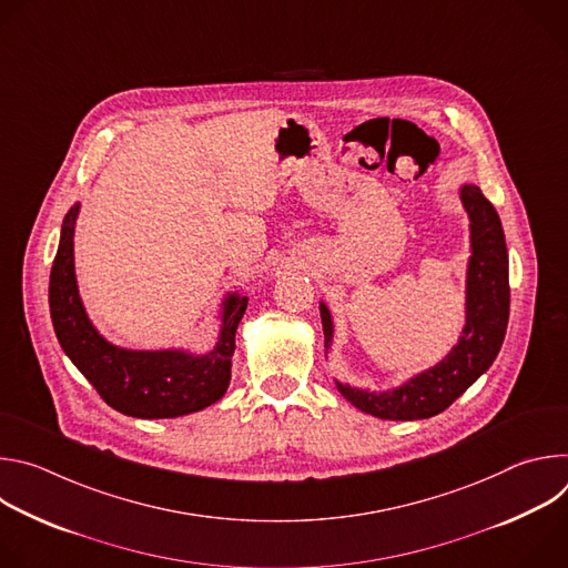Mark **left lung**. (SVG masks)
<instances>
[{
    "instance_id": "left-lung-1",
    "label": "left lung",
    "mask_w": 568,
    "mask_h": 568,
    "mask_svg": "<svg viewBox=\"0 0 568 568\" xmlns=\"http://www.w3.org/2000/svg\"><path fill=\"white\" fill-rule=\"evenodd\" d=\"M460 202L469 215V247L465 283V328L458 344L436 366L414 375L404 384L373 393L337 382L339 393L364 414L382 420H423L445 412L497 359L510 314L508 250L495 206L478 186L463 184ZM326 348L333 344L335 326L326 303L318 305Z\"/></svg>"
}]
</instances>
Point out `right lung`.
<instances>
[{
    "mask_svg": "<svg viewBox=\"0 0 568 568\" xmlns=\"http://www.w3.org/2000/svg\"><path fill=\"white\" fill-rule=\"evenodd\" d=\"M80 204L62 220L60 245L49 278V307L55 337L73 366L88 377L112 409L143 420L178 418L217 402L231 382L237 323L247 296L229 294L211 353L130 351L110 344L90 321L73 270V226Z\"/></svg>",
    "mask_w": 568,
    "mask_h": 568,
    "instance_id": "right-lung-1",
    "label": "right lung"
}]
</instances>
